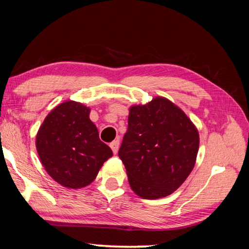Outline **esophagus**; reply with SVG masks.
I'll return each instance as SVG.
<instances>
[{
  "label": "esophagus",
  "instance_id": "obj_1",
  "mask_svg": "<svg viewBox=\"0 0 249 249\" xmlns=\"http://www.w3.org/2000/svg\"><path fill=\"white\" fill-rule=\"evenodd\" d=\"M109 146H110V148H112L113 153H114V154H117L118 148H120V141H118V140L113 141L112 143L109 144Z\"/></svg>",
  "mask_w": 249,
  "mask_h": 249
}]
</instances>
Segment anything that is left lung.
I'll return each mask as SVG.
<instances>
[{
	"mask_svg": "<svg viewBox=\"0 0 249 249\" xmlns=\"http://www.w3.org/2000/svg\"><path fill=\"white\" fill-rule=\"evenodd\" d=\"M199 134L183 109L166 97L132 105L118 156L129 186L144 199L174 193L195 166Z\"/></svg>",
	"mask_w": 249,
	"mask_h": 249,
	"instance_id": "obj_1",
	"label": "left lung"
}]
</instances>
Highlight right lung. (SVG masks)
<instances>
[{
  "label": "right lung",
  "mask_w": 249,
  "mask_h": 249,
  "mask_svg": "<svg viewBox=\"0 0 249 249\" xmlns=\"http://www.w3.org/2000/svg\"><path fill=\"white\" fill-rule=\"evenodd\" d=\"M90 108L65 101L47 114L35 145L39 160L52 178L66 188H83L96 178L113 152L89 120Z\"/></svg>",
  "instance_id": "obj_1"
}]
</instances>
